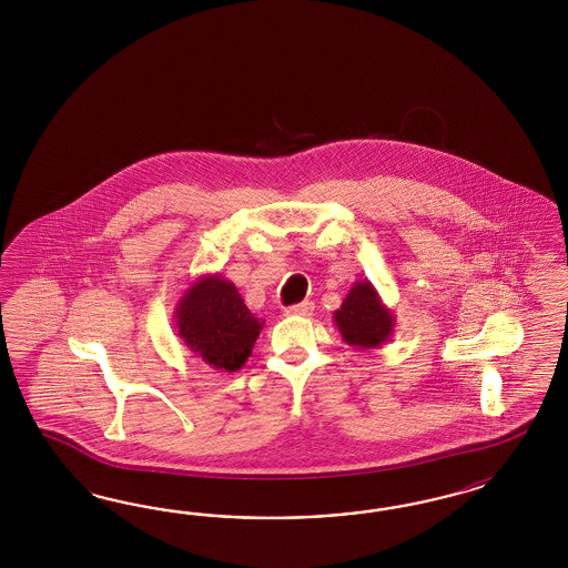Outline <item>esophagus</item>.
<instances>
[{
    "mask_svg": "<svg viewBox=\"0 0 568 568\" xmlns=\"http://www.w3.org/2000/svg\"><path fill=\"white\" fill-rule=\"evenodd\" d=\"M314 312V304L312 302H302V304H295L285 310L287 316H310Z\"/></svg>",
    "mask_w": 568,
    "mask_h": 568,
    "instance_id": "34e87169",
    "label": "esophagus"
}]
</instances>
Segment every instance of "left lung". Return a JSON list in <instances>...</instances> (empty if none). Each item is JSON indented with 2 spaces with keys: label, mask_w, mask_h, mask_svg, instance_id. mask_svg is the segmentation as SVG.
Segmentation results:
<instances>
[{
  "label": "left lung",
  "mask_w": 568,
  "mask_h": 568,
  "mask_svg": "<svg viewBox=\"0 0 568 568\" xmlns=\"http://www.w3.org/2000/svg\"><path fill=\"white\" fill-rule=\"evenodd\" d=\"M333 323L345 344L358 349H377L392 337L396 316L394 310L383 304L375 285L368 278H361L352 285L339 310L333 312Z\"/></svg>",
  "instance_id": "1"
}]
</instances>
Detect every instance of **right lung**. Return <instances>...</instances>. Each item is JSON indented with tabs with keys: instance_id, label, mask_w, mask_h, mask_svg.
I'll use <instances>...</instances> for the list:
<instances>
[{
	"instance_id": "obj_1",
	"label": "right lung",
	"mask_w": 568,
	"mask_h": 568,
	"mask_svg": "<svg viewBox=\"0 0 568 568\" xmlns=\"http://www.w3.org/2000/svg\"><path fill=\"white\" fill-rule=\"evenodd\" d=\"M264 321L243 304L237 287L223 275L197 276L174 306V328L207 366L235 373L252 356Z\"/></svg>"
}]
</instances>
